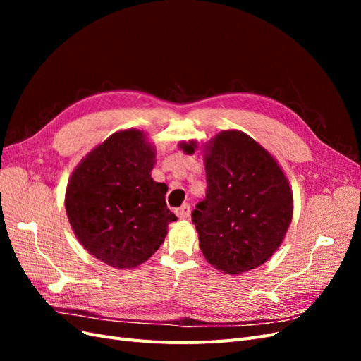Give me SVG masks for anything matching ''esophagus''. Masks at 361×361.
<instances>
[{"label": "esophagus", "mask_w": 361, "mask_h": 361, "mask_svg": "<svg viewBox=\"0 0 361 361\" xmlns=\"http://www.w3.org/2000/svg\"><path fill=\"white\" fill-rule=\"evenodd\" d=\"M176 215L180 218V220H187V218H190V215H191V206L188 203L182 204L176 209Z\"/></svg>", "instance_id": "esophagus-1"}]
</instances>
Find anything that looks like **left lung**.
<instances>
[{
	"instance_id": "left-lung-1",
	"label": "left lung",
	"mask_w": 361,
	"mask_h": 361,
	"mask_svg": "<svg viewBox=\"0 0 361 361\" xmlns=\"http://www.w3.org/2000/svg\"><path fill=\"white\" fill-rule=\"evenodd\" d=\"M194 154L197 141L179 143ZM206 199L192 211L204 259L226 274L260 267L285 239L293 194L277 159L243 130L227 129L202 145Z\"/></svg>"
}]
</instances>
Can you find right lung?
<instances>
[{
	"mask_svg": "<svg viewBox=\"0 0 361 361\" xmlns=\"http://www.w3.org/2000/svg\"><path fill=\"white\" fill-rule=\"evenodd\" d=\"M155 145L135 128L111 134L72 171L64 206L80 244L104 264L133 269L159 248L178 218L155 182Z\"/></svg>",
	"mask_w": 361,
	"mask_h": 361,
	"instance_id": "right-lung-1",
	"label": "right lung"
}]
</instances>
